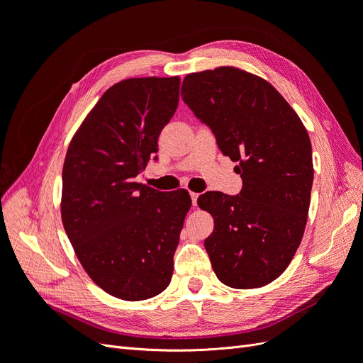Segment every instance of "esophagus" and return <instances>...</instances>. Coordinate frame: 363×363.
Masks as SVG:
<instances>
[{"mask_svg": "<svg viewBox=\"0 0 363 363\" xmlns=\"http://www.w3.org/2000/svg\"><path fill=\"white\" fill-rule=\"evenodd\" d=\"M191 199H192V204H196V200H199V194L196 192H191Z\"/></svg>", "mask_w": 363, "mask_h": 363, "instance_id": "obj_1", "label": "esophagus"}]
</instances>
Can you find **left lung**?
<instances>
[{
	"label": "left lung",
	"instance_id": "8db88e82",
	"mask_svg": "<svg viewBox=\"0 0 363 363\" xmlns=\"http://www.w3.org/2000/svg\"><path fill=\"white\" fill-rule=\"evenodd\" d=\"M182 98L238 164V195L208 191L213 216L204 240L216 277L235 289L260 288L288 268L309 213L312 145L301 119L267 80L233 67L184 77Z\"/></svg>",
	"mask_w": 363,
	"mask_h": 363
}]
</instances>
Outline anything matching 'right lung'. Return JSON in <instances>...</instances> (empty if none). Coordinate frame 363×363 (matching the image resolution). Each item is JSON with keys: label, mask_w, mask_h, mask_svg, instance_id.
I'll return each instance as SVG.
<instances>
[{"label": "right lung", "mask_w": 363, "mask_h": 363, "mask_svg": "<svg viewBox=\"0 0 363 363\" xmlns=\"http://www.w3.org/2000/svg\"><path fill=\"white\" fill-rule=\"evenodd\" d=\"M179 91V77L113 84L77 130L65 157V232L87 276L121 300L156 296L172 277L189 192H162L135 177L157 152Z\"/></svg>", "instance_id": "1"}]
</instances>
